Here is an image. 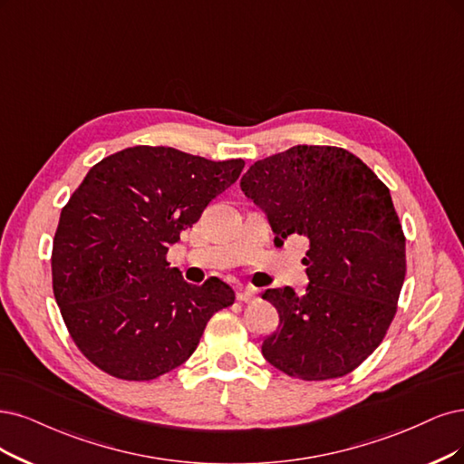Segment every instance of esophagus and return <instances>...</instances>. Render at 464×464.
<instances>
[{"instance_id":"obj_1","label":"esophagus","mask_w":464,"mask_h":464,"mask_svg":"<svg viewBox=\"0 0 464 464\" xmlns=\"http://www.w3.org/2000/svg\"><path fill=\"white\" fill-rule=\"evenodd\" d=\"M256 288H250V286H245V288H238L237 290V300L238 302H252L256 300Z\"/></svg>"}]
</instances>
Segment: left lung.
<instances>
[{
	"instance_id": "obj_1",
	"label": "left lung",
	"mask_w": 464,
	"mask_h": 464,
	"mask_svg": "<svg viewBox=\"0 0 464 464\" xmlns=\"http://www.w3.org/2000/svg\"><path fill=\"white\" fill-rule=\"evenodd\" d=\"M241 188L266 212L277 246L307 241L305 293L262 295L279 312L264 357L302 381L352 372L379 348L405 279V237L388 187L346 149L296 145L254 162Z\"/></svg>"
}]
</instances>
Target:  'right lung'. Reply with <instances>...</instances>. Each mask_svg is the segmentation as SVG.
I'll use <instances>...</instances> for the list:
<instances>
[{
    "label": "right lung",
    "instance_id": "add662e5",
    "mask_svg": "<svg viewBox=\"0 0 464 464\" xmlns=\"http://www.w3.org/2000/svg\"><path fill=\"white\" fill-rule=\"evenodd\" d=\"M245 160L130 147L97 162L64 204L51 254L53 295L78 350L111 376L152 381L185 363L210 317L235 302L210 277L188 285L166 254Z\"/></svg>",
    "mask_w": 464,
    "mask_h": 464
}]
</instances>
